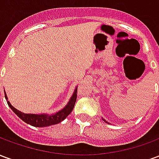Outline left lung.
<instances>
[{"instance_id":"left-lung-1","label":"left lung","mask_w":159,"mask_h":159,"mask_svg":"<svg viewBox=\"0 0 159 159\" xmlns=\"http://www.w3.org/2000/svg\"><path fill=\"white\" fill-rule=\"evenodd\" d=\"M104 120V119H103ZM104 121H105V122H106V123H107V121H106V120H104Z\"/></svg>"}]
</instances>
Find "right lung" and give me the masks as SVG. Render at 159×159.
<instances>
[{
    "mask_svg": "<svg viewBox=\"0 0 159 159\" xmlns=\"http://www.w3.org/2000/svg\"><path fill=\"white\" fill-rule=\"evenodd\" d=\"M76 92H77V88H76V89L74 91L72 96H71L70 100L69 103L66 105V107L65 108H63L61 111H58L57 113L52 114V115H48V114L37 115V114L23 113L21 111H19V110H17L16 108H14L10 104V102L7 100V96L6 94V92L5 98L7 101V105L9 106V107L24 122H25L26 123L30 124V125L35 127H47L50 126V125H53V124H57V123L62 122L63 120H65L66 117H68L69 114H70V112L72 111L73 108H74L75 103H76Z\"/></svg>",
    "mask_w": 159,
    "mask_h": 159,
    "instance_id": "obj_1",
    "label": "right lung"
}]
</instances>
